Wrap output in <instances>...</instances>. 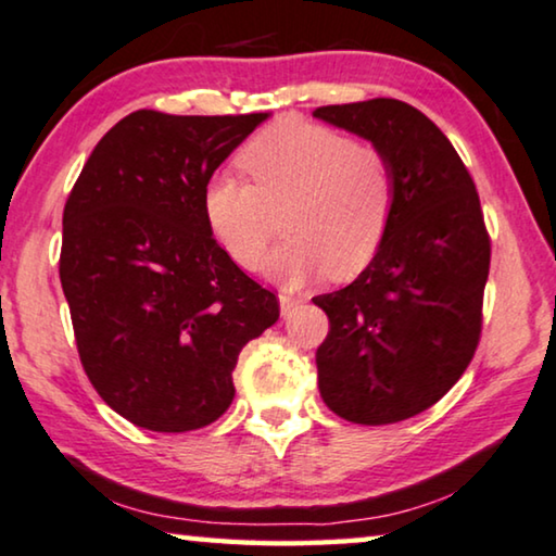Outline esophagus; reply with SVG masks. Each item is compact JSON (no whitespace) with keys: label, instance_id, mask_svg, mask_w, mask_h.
Listing matches in <instances>:
<instances>
[{"label":"esophagus","instance_id":"esophagus-1","mask_svg":"<svg viewBox=\"0 0 556 556\" xmlns=\"http://www.w3.org/2000/svg\"><path fill=\"white\" fill-rule=\"evenodd\" d=\"M278 301H280V316H288V313H291V311L295 308V305L301 303V298L288 295V293H280Z\"/></svg>","mask_w":556,"mask_h":556}]
</instances>
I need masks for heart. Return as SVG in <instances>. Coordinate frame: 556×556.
<instances>
[{"instance_id": "heart-1", "label": "heart", "mask_w": 556, "mask_h": 556, "mask_svg": "<svg viewBox=\"0 0 556 556\" xmlns=\"http://www.w3.org/2000/svg\"><path fill=\"white\" fill-rule=\"evenodd\" d=\"M238 165L253 182L218 173L203 190L207 228L238 265H258L280 207L288 240L263 263L273 280L293 288L324 273L351 278L374 261L396 198L378 144L283 117L248 140Z\"/></svg>"}]
</instances>
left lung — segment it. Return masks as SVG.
<instances>
[{
  "label": "left lung",
  "mask_w": 556,
  "mask_h": 556,
  "mask_svg": "<svg viewBox=\"0 0 556 556\" xmlns=\"http://www.w3.org/2000/svg\"><path fill=\"white\" fill-rule=\"evenodd\" d=\"M313 117L378 144L396 180L374 261L351 286L313 298L331 324L316 351L320 399L353 424L404 421L452 389L479 345L492 245L477 185L412 104L376 98Z\"/></svg>",
  "instance_id": "8db88e82"
}]
</instances>
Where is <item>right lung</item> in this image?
<instances>
[{
  "mask_svg": "<svg viewBox=\"0 0 556 556\" xmlns=\"http://www.w3.org/2000/svg\"><path fill=\"white\" fill-rule=\"evenodd\" d=\"M268 117L132 112L64 205L60 280L79 361L104 404L140 429L220 418L238 353L280 316L276 293L230 261L203 215L207 180Z\"/></svg>",
  "mask_w": 556,
  "mask_h": 556,
  "instance_id": "obj_1",
  "label": "right lung"
}]
</instances>
